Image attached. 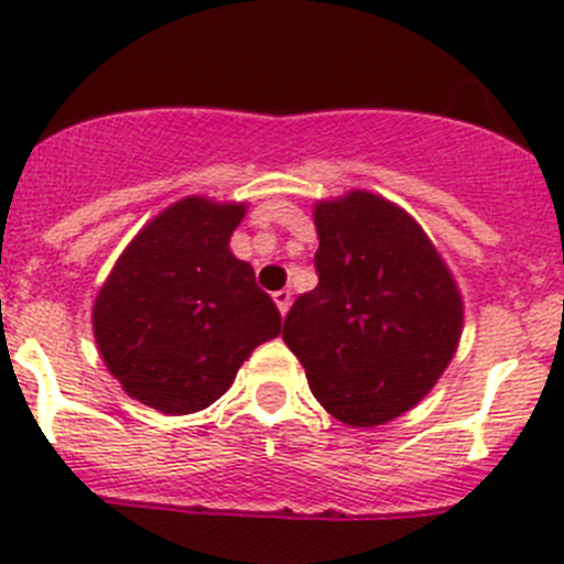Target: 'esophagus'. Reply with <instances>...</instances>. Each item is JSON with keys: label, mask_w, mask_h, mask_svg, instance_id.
I'll list each match as a JSON object with an SVG mask.
<instances>
[{"label": "esophagus", "mask_w": 564, "mask_h": 564, "mask_svg": "<svg viewBox=\"0 0 564 564\" xmlns=\"http://www.w3.org/2000/svg\"><path fill=\"white\" fill-rule=\"evenodd\" d=\"M272 300H275L278 312L286 314L289 306H292V292H289V289H278V292L272 294Z\"/></svg>", "instance_id": "obj_1"}]
</instances>
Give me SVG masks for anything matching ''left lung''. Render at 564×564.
<instances>
[{
  "instance_id": "8db88e82",
  "label": "left lung",
  "mask_w": 564,
  "mask_h": 564,
  "mask_svg": "<svg viewBox=\"0 0 564 564\" xmlns=\"http://www.w3.org/2000/svg\"><path fill=\"white\" fill-rule=\"evenodd\" d=\"M319 283L300 294L283 341L339 423L401 417L454 359L465 306L454 275L401 205L354 188L314 205Z\"/></svg>"
}]
</instances>
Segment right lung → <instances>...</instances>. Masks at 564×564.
<instances>
[{
  "label": "right lung",
  "instance_id": "obj_1",
  "mask_svg": "<svg viewBox=\"0 0 564 564\" xmlns=\"http://www.w3.org/2000/svg\"><path fill=\"white\" fill-rule=\"evenodd\" d=\"M245 203L183 197L133 236L94 300V339L124 392L163 414L219 401L281 314L230 252Z\"/></svg>",
  "mask_w": 564,
  "mask_h": 564
}]
</instances>
